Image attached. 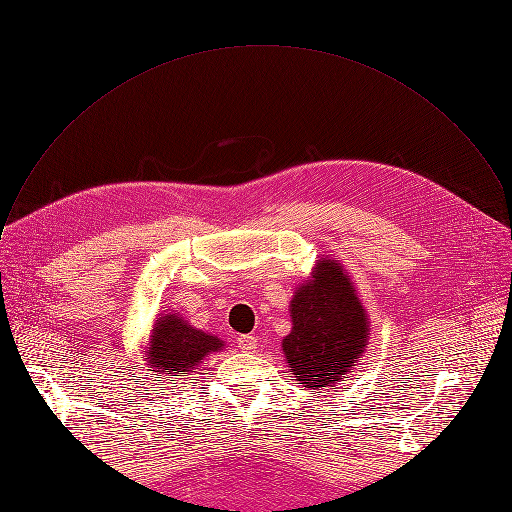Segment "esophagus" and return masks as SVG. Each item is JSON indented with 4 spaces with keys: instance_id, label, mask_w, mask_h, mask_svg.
<instances>
[{
    "instance_id": "1",
    "label": "esophagus",
    "mask_w": 512,
    "mask_h": 512,
    "mask_svg": "<svg viewBox=\"0 0 512 512\" xmlns=\"http://www.w3.org/2000/svg\"><path fill=\"white\" fill-rule=\"evenodd\" d=\"M236 348L241 352H255V348H257L255 337L253 335H241L236 339Z\"/></svg>"
}]
</instances>
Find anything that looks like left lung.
I'll list each match as a JSON object with an SVG mask.
<instances>
[{
  "instance_id": "obj_1",
  "label": "left lung",
  "mask_w": 512,
  "mask_h": 512,
  "mask_svg": "<svg viewBox=\"0 0 512 512\" xmlns=\"http://www.w3.org/2000/svg\"><path fill=\"white\" fill-rule=\"evenodd\" d=\"M282 352L294 381L321 391L348 379L368 346V315L344 265L321 257L290 300Z\"/></svg>"
}]
</instances>
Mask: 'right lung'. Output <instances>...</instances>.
Masks as SVG:
<instances>
[{"label": "right lung", "instance_id": "1", "mask_svg": "<svg viewBox=\"0 0 512 512\" xmlns=\"http://www.w3.org/2000/svg\"><path fill=\"white\" fill-rule=\"evenodd\" d=\"M222 348L220 337L189 325L183 315L166 309L156 317L148 337L146 377L152 370L156 379H187L203 358Z\"/></svg>", "mask_w": 512, "mask_h": 512}]
</instances>
